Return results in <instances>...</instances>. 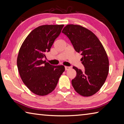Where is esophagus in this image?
Listing matches in <instances>:
<instances>
[{
  "instance_id": "34e87169",
  "label": "esophagus",
  "mask_w": 124,
  "mask_h": 124,
  "mask_svg": "<svg viewBox=\"0 0 124 124\" xmlns=\"http://www.w3.org/2000/svg\"><path fill=\"white\" fill-rule=\"evenodd\" d=\"M70 67H68V66L65 67V70H70Z\"/></svg>"
}]
</instances>
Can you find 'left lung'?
Here are the masks:
<instances>
[{
  "mask_svg": "<svg viewBox=\"0 0 124 124\" xmlns=\"http://www.w3.org/2000/svg\"><path fill=\"white\" fill-rule=\"evenodd\" d=\"M63 33L71 41L75 51L83 56L85 70L73 67L77 72L72 84L77 93L89 97L97 92L106 81L109 72V60L103 46L91 31L80 25L68 24Z\"/></svg>",
  "mask_w": 124,
  "mask_h": 124,
  "instance_id": "left-lung-1",
  "label": "left lung"
}]
</instances>
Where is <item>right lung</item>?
Segmentation results:
<instances>
[{
  "label": "right lung",
  "mask_w": 124,
  "mask_h": 124,
  "mask_svg": "<svg viewBox=\"0 0 124 124\" xmlns=\"http://www.w3.org/2000/svg\"><path fill=\"white\" fill-rule=\"evenodd\" d=\"M63 26H39L28 35L20 49L17 65L20 77L29 90L37 95L45 96L53 91L65 70L63 65L52 66L43 60Z\"/></svg>",
  "instance_id": "1"
}]
</instances>
